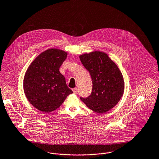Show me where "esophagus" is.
I'll return each instance as SVG.
<instances>
[{"label": "esophagus", "mask_w": 159, "mask_h": 159, "mask_svg": "<svg viewBox=\"0 0 159 159\" xmlns=\"http://www.w3.org/2000/svg\"><path fill=\"white\" fill-rule=\"evenodd\" d=\"M72 91H73L74 93H77V91H78V89H77V88H74V89H72Z\"/></svg>", "instance_id": "34e87169"}]
</instances>
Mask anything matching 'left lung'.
I'll list each match as a JSON object with an SVG mask.
<instances>
[{"instance_id":"1","label":"left lung","mask_w":159,"mask_h":159,"mask_svg":"<svg viewBox=\"0 0 159 159\" xmlns=\"http://www.w3.org/2000/svg\"><path fill=\"white\" fill-rule=\"evenodd\" d=\"M79 57L89 72L93 84L90 95L80 98L95 113H106L119 102L123 95V75L116 64L103 52L94 51Z\"/></svg>"}]
</instances>
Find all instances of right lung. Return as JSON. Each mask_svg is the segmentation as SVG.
I'll return each instance as SVG.
<instances>
[{
  "instance_id": "right-lung-1",
  "label": "right lung",
  "mask_w": 159,
  "mask_h": 159,
  "mask_svg": "<svg viewBox=\"0 0 159 159\" xmlns=\"http://www.w3.org/2000/svg\"><path fill=\"white\" fill-rule=\"evenodd\" d=\"M67 53L58 49H49L36 57L28 67L23 79V89L30 103L43 113L58 108L72 93L67 87L59 67Z\"/></svg>"
}]
</instances>
